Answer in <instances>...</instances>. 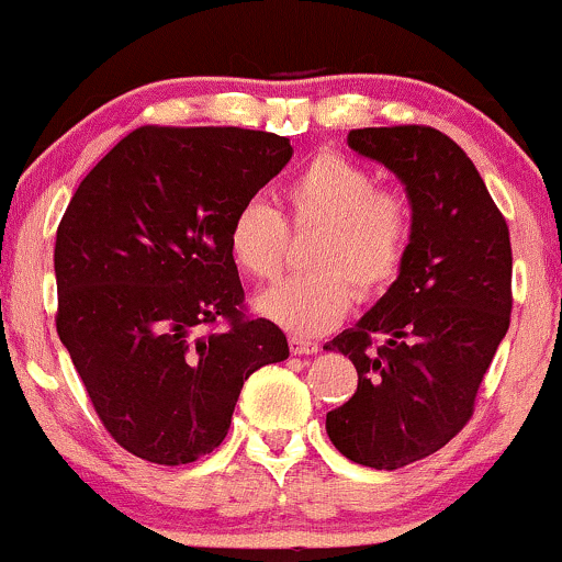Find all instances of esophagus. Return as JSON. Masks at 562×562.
I'll list each match as a JSON object with an SVG mask.
<instances>
[{"label":"esophagus","mask_w":562,"mask_h":562,"mask_svg":"<svg viewBox=\"0 0 562 562\" xmlns=\"http://www.w3.org/2000/svg\"><path fill=\"white\" fill-rule=\"evenodd\" d=\"M289 348H292L294 356H311V353H318V342L313 340H305V337H289Z\"/></svg>","instance_id":"34e87169"}]
</instances>
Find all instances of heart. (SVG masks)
I'll use <instances>...</instances> for the list:
<instances>
[{
    "instance_id": "heart-1",
    "label": "heart",
    "mask_w": 562,
    "mask_h": 562,
    "mask_svg": "<svg viewBox=\"0 0 562 562\" xmlns=\"http://www.w3.org/2000/svg\"><path fill=\"white\" fill-rule=\"evenodd\" d=\"M286 216L246 201L227 225V255L244 276L270 281L281 273L289 231H318L311 251L316 273L273 283L255 300L268 322L294 335H322L342 322L356 300L378 297L400 279L413 244V206L396 187L359 160L324 149L283 184Z\"/></svg>"
}]
</instances>
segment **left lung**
I'll return each mask as SVG.
<instances>
[{
  "label": "left lung",
  "instance_id": "left-lung-1",
  "mask_svg": "<svg viewBox=\"0 0 562 562\" xmlns=\"http://www.w3.org/2000/svg\"><path fill=\"white\" fill-rule=\"evenodd\" d=\"M348 147L402 179L413 244L380 303L324 346L359 372L327 434L353 463L394 472L445 448L474 415L509 329V227L474 162L431 125L356 128Z\"/></svg>",
  "mask_w": 562,
  "mask_h": 562
}]
</instances>
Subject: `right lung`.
<instances>
[{
  "label": "right lung",
  "mask_w": 562,
  "mask_h": 562,
  "mask_svg": "<svg viewBox=\"0 0 562 562\" xmlns=\"http://www.w3.org/2000/svg\"><path fill=\"white\" fill-rule=\"evenodd\" d=\"M292 158L286 136L142 125L77 187L56 235V329L120 448L179 467L216 450L244 380L289 356L249 318L227 225Z\"/></svg>",
  "instance_id": "right-lung-1"
}]
</instances>
